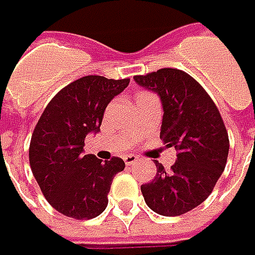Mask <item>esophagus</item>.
Here are the masks:
<instances>
[{
	"mask_svg": "<svg viewBox=\"0 0 255 255\" xmlns=\"http://www.w3.org/2000/svg\"><path fill=\"white\" fill-rule=\"evenodd\" d=\"M136 161H138V156H135V155H126L124 156V162L127 165H134Z\"/></svg>",
	"mask_w": 255,
	"mask_h": 255,
	"instance_id": "esophagus-1",
	"label": "esophagus"
}]
</instances>
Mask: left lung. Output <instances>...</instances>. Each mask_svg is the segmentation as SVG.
<instances>
[{
  "label": "left lung",
  "mask_w": 255,
  "mask_h": 255,
  "mask_svg": "<svg viewBox=\"0 0 255 255\" xmlns=\"http://www.w3.org/2000/svg\"><path fill=\"white\" fill-rule=\"evenodd\" d=\"M134 80L159 96V136L178 151L169 172L155 161L156 176L141 186L145 203L158 215H183L206 200L224 171L230 145L223 119L206 90L179 69H159Z\"/></svg>",
  "instance_id": "1"
}]
</instances>
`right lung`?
I'll return each mask as SVG.
<instances>
[{"label": "right lung", "mask_w": 255, "mask_h": 255, "mask_svg": "<svg viewBox=\"0 0 255 255\" xmlns=\"http://www.w3.org/2000/svg\"><path fill=\"white\" fill-rule=\"evenodd\" d=\"M128 83L129 79L84 76L63 87L42 113L29 163L43 196L62 215L89 220L107 207L111 182L126 163L119 156L101 162L84 155V139L100 131L106 107Z\"/></svg>", "instance_id": "right-lung-1"}]
</instances>
